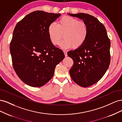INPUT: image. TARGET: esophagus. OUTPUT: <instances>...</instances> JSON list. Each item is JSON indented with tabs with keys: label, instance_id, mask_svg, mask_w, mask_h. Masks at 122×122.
Masks as SVG:
<instances>
[{
	"label": "esophagus",
	"instance_id": "esophagus-1",
	"mask_svg": "<svg viewBox=\"0 0 122 122\" xmlns=\"http://www.w3.org/2000/svg\"><path fill=\"white\" fill-rule=\"evenodd\" d=\"M64 54H65V56H66V57H67V56H68V55H67V51H64Z\"/></svg>",
	"mask_w": 122,
	"mask_h": 122
}]
</instances>
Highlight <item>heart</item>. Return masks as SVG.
<instances>
[{"label": "heart", "instance_id": "heart-1", "mask_svg": "<svg viewBox=\"0 0 122 122\" xmlns=\"http://www.w3.org/2000/svg\"><path fill=\"white\" fill-rule=\"evenodd\" d=\"M47 32L53 45H58L63 34L64 39L60 44L61 48L67 49L72 46L77 48L86 42L88 28L84 22L70 16H65L58 20L57 24L55 23L49 24Z\"/></svg>", "mask_w": 122, "mask_h": 122}]
</instances>
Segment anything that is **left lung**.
<instances>
[{
  "label": "left lung",
  "mask_w": 122,
  "mask_h": 122,
  "mask_svg": "<svg viewBox=\"0 0 122 122\" xmlns=\"http://www.w3.org/2000/svg\"><path fill=\"white\" fill-rule=\"evenodd\" d=\"M68 14L83 20L88 26L85 43L67 54L74 62L69 71L72 79L80 86L88 87L100 80L109 67L110 40L104 26L96 18L84 13Z\"/></svg>",
  "instance_id": "8db88e82"
}]
</instances>
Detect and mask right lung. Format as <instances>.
<instances>
[{
  "mask_svg": "<svg viewBox=\"0 0 122 122\" xmlns=\"http://www.w3.org/2000/svg\"><path fill=\"white\" fill-rule=\"evenodd\" d=\"M61 15L35 11L15 27L10 47L13 67L20 79L29 86L41 87L47 83L65 58L63 51L53 45L47 32L49 24Z\"/></svg>",
  "mask_w": 122,
  "mask_h": 122,
  "instance_id": "add662e5",
  "label": "right lung"
}]
</instances>
